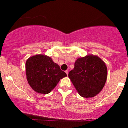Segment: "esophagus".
Listing matches in <instances>:
<instances>
[{"label": "esophagus", "instance_id": "obj_1", "mask_svg": "<svg viewBox=\"0 0 128 128\" xmlns=\"http://www.w3.org/2000/svg\"><path fill=\"white\" fill-rule=\"evenodd\" d=\"M66 74H67V75H68V70H66Z\"/></svg>", "mask_w": 128, "mask_h": 128}]
</instances>
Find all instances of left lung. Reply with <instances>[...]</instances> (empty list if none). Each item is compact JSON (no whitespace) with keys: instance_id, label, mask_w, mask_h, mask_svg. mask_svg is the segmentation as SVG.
<instances>
[{"instance_id":"left-lung-1","label":"left lung","mask_w":128,"mask_h":128,"mask_svg":"<svg viewBox=\"0 0 128 128\" xmlns=\"http://www.w3.org/2000/svg\"><path fill=\"white\" fill-rule=\"evenodd\" d=\"M68 78L83 98H93L99 93L107 79V67L99 56L88 55L78 58Z\"/></svg>"}]
</instances>
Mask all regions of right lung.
<instances>
[{
  "instance_id": "obj_1",
  "label": "right lung",
  "mask_w": 128,
  "mask_h": 128,
  "mask_svg": "<svg viewBox=\"0 0 128 128\" xmlns=\"http://www.w3.org/2000/svg\"><path fill=\"white\" fill-rule=\"evenodd\" d=\"M26 79L35 92L40 94L50 92L60 79L67 76L60 66L47 55H36L26 62Z\"/></svg>"
}]
</instances>
